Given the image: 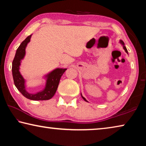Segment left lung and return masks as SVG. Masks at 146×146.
<instances>
[{"mask_svg": "<svg viewBox=\"0 0 146 146\" xmlns=\"http://www.w3.org/2000/svg\"><path fill=\"white\" fill-rule=\"evenodd\" d=\"M120 43L122 44V46H123V49H124V50L125 51V52H126V53H127V49H126V48H125V46H124V43H123V42L122 40H120ZM81 96H82V98H83V99H84V100L85 101H86V102H88V101L86 100V98H85L84 97H82V94H81Z\"/></svg>", "mask_w": 146, "mask_h": 146, "instance_id": "1", "label": "left lung"}]
</instances>
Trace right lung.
Returning a JSON list of instances; mask_svg holds the SVG:
<instances>
[{
	"label": "right lung",
	"instance_id": "obj_1",
	"mask_svg": "<svg viewBox=\"0 0 146 146\" xmlns=\"http://www.w3.org/2000/svg\"><path fill=\"white\" fill-rule=\"evenodd\" d=\"M31 35L28 36L17 49L15 56L12 62V75L14 84L20 92L26 98L33 100H46L52 98L58 88L62 75L67 69L56 68L46 75L47 78L45 88L39 92L31 94L26 91L25 88V80L19 71L21 60L24 58L26 54V48L30 41Z\"/></svg>",
	"mask_w": 146,
	"mask_h": 146
}]
</instances>
